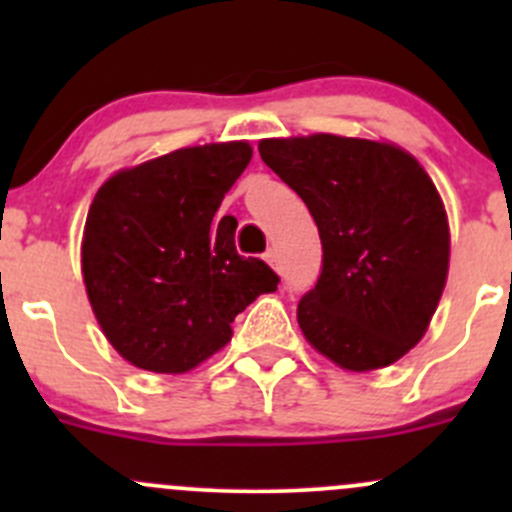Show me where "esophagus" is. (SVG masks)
<instances>
[{"mask_svg": "<svg viewBox=\"0 0 512 512\" xmlns=\"http://www.w3.org/2000/svg\"><path fill=\"white\" fill-rule=\"evenodd\" d=\"M265 260L270 262V265L275 267V270H280V255H277V250H267L265 252Z\"/></svg>", "mask_w": 512, "mask_h": 512, "instance_id": "obj_1", "label": "esophagus"}]
</instances>
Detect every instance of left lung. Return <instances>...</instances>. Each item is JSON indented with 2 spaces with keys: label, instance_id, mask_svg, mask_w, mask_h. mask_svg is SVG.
<instances>
[{
  "label": "left lung",
  "instance_id": "left-lung-1",
  "mask_svg": "<svg viewBox=\"0 0 512 512\" xmlns=\"http://www.w3.org/2000/svg\"><path fill=\"white\" fill-rule=\"evenodd\" d=\"M260 156L304 200L322 275L297 304L307 342L349 371L399 361L421 342L448 275L441 195L414 156L366 138H267Z\"/></svg>",
  "mask_w": 512,
  "mask_h": 512
}]
</instances>
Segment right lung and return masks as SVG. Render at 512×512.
I'll use <instances>...</instances> for the list:
<instances>
[{
  "label": "right lung",
  "mask_w": 512,
  "mask_h": 512,
  "mask_svg": "<svg viewBox=\"0 0 512 512\" xmlns=\"http://www.w3.org/2000/svg\"><path fill=\"white\" fill-rule=\"evenodd\" d=\"M250 158L245 141L180 148L98 188L81 245L84 285L106 339L138 369H195L230 342L247 304L277 289L265 262L237 255V220H213Z\"/></svg>",
  "instance_id": "obj_1"
}]
</instances>
